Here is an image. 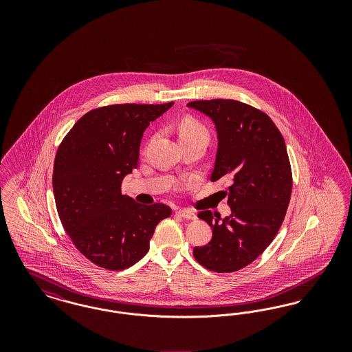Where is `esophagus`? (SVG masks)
I'll return each mask as SVG.
<instances>
[{
	"label": "esophagus",
	"instance_id": "34e87169",
	"mask_svg": "<svg viewBox=\"0 0 352 352\" xmlns=\"http://www.w3.org/2000/svg\"><path fill=\"white\" fill-rule=\"evenodd\" d=\"M177 214L181 218L187 219V220H195L197 219V214L192 210H187V208H181L177 211Z\"/></svg>",
	"mask_w": 352,
	"mask_h": 352
}]
</instances>
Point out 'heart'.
I'll return each mask as SVG.
<instances>
[{"label": "heart", "mask_w": 352, "mask_h": 352, "mask_svg": "<svg viewBox=\"0 0 352 352\" xmlns=\"http://www.w3.org/2000/svg\"><path fill=\"white\" fill-rule=\"evenodd\" d=\"M178 133H179V140L191 138V137H204L208 140L207 129L195 118H184L178 126Z\"/></svg>", "instance_id": "heart-1"}]
</instances>
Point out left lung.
Wrapping results in <instances>:
<instances>
[{
	"label": "left lung",
	"instance_id": "8db88e82",
	"mask_svg": "<svg viewBox=\"0 0 352 352\" xmlns=\"http://www.w3.org/2000/svg\"><path fill=\"white\" fill-rule=\"evenodd\" d=\"M187 107L215 124L218 151L211 181L231 182L226 192L231 215L199 212L198 218L212 228V239L192 253L203 267L231 273L265 251L284 221L292 194L284 137L268 115L240 101H191Z\"/></svg>",
	"mask_w": 352,
	"mask_h": 352
}]
</instances>
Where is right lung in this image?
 Here are the masks:
<instances>
[{
  "label": "right lung",
  "mask_w": 352,
  "mask_h": 352,
  "mask_svg": "<svg viewBox=\"0 0 352 352\" xmlns=\"http://www.w3.org/2000/svg\"><path fill=\"white\" fill-rule=\"evenodd\" d=\"M173 104L94 109L56 151L52 188L59 218L75 247L101 268L121 270L140 261L157 224L171 215L166 204L122 195L121 184L137 168L145 129Z\"/></svg>",
  "instance_id": "right-lung-1"
}]
</instances>
